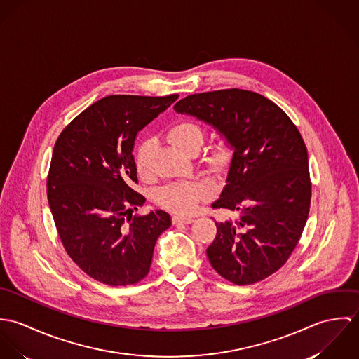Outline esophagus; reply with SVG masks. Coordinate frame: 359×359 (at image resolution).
Masks as SVG:
<instances>
[{
	"mask_svg": "<svg viewBox=\"0 0 359 359\" xmlns=\"http://www.w3.org/2000/svg\"><path fill=\"white\" fill-rule=\"evenodd\" d=\"M172 224H191L194 222L192 217L188 215H172Z\"/></svg>",
	"mask_w": 359,
	"mask_h": 359,
	"instance_id": "obj_1",
	"label": "esophagus"
}]
</instances>
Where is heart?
I'll list each match as a JSON object with an SVG mask.
<instances>
[{
  "label": "heart",
  "instance_id": "1",
  "mask_svg": "<svg viewBox=\"0 0 359 359\" xmlns=\"http://www.w3.org/2000/svg\"><path fill=\"white\" fill-rule=\"evenodd\" d=\"M170 144L187 154H195L205 142V131L203 126L196 121L182 120L172 124L165 134ZM156 142L152 138L144 140L135 154V165L138 174L144 178L152 175V160H154ZM231 148L226 142L221 141L214 144L205 151L203 161L214 172H222L226 170L231 161ZM211 195V187L205 181L177 182L163 187L157 192V202L164 208L187 214L191 212L201 201H205Z\"/></svg>",
  "mask_w": 359,
  "mask_h": 359
}]
</instances>
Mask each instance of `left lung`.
Masks as SVG:
<instances>
[{
    "instance_id": "left-lung-1",
    "label": "left lung",
    "mask_w": 359,
    "mask_h": 359,
    "mask_svg": "<svg viewBox=\"0 0 359 359\" xmlns=\"http://www.w3.org/2000/svg\"><path fill=\"white\" fill-rule=\"evenodd\" d=\"M174 110L212 126L233 151L212 208L241 215L215 222L211 266L235 285L265 279L287 261L307 222L311 181L302 134L278 104L239 88L194 94Z\"/></svg>"
}]
</instances>
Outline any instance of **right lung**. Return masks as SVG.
Masks as SVG:
<instances>
[{
  "instance_id": "right-lung-1",
  "label": "right lung",
  "mask_w": 359,
  "mask_h": 359,
  "mask_svg": "<svg viewBox=\"0 0 359 359\" xmlns=\"http://www.w3.org/2000/svg\"><path fill=\"white\" fill-rule=\"evenodd\" d=\"M178 98L110 95L81 111L57 137L47 180L55 226L70 258L93 279L134 285L151 268L154 245L170 214L133 211L145 198L134 144L138 133Z\"/></svg>"
}]
</instances>
